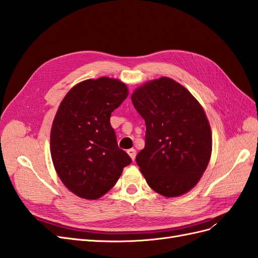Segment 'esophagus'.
Returning <instances> with one entry per match:
<instances>
[{"label":"esophagus","mask_w":258,"mask_h":258,"mask_svg":"<svg viewBox=\"0 0 258 258\" xmlns=\"http://www.w3.org/2000/svg\"><path fill=\"white\" fill-rule=\"evenodd\" d=\"M127 153H128V155L130 156V158H131L132 160H135V159H136L137 152H136L135 148H130V150H128V151H127Z\"/></svg>","instance_id":"esophagus-1"}]
</instances>
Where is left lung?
Wrapping results in <instances>:
<instances>
[{"instance_id": "obj_1", "label": "left lung", "mask_w": 258, "mask_h": 258, "mask_svg": "<svg viewBox=\"0 0 258 258\" xmlns=\"http://www.w3.org/2000/svg\"><path fill=\"white\" fill-rule=\"evenodd\" d=\"M146 124L145 146L137 155L151 188L167 198L198 184L212 154V132L204 107L189 90L162 76L131 95Z\"/></svg>"}]
</instances>
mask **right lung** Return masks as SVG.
<instances>
[{
  "label": "right lung",
  "mask_w": 258,
  "mask_h": 258,
  "mask_svg": "<svg viewBox=\"0 0 258 258\" xmlns=\"http://www.w3.org/2000/svg\"><path fill=\"white\" fill-rule=\"evenodd\" d=\"M128 93L126 84L103 76L76 84L61 101L50 130V154L61 182L76 196L101 198L131 163L110 122Z\"/></svg>",
  "instance_id": "right-lung-1"
}]
</instances>
